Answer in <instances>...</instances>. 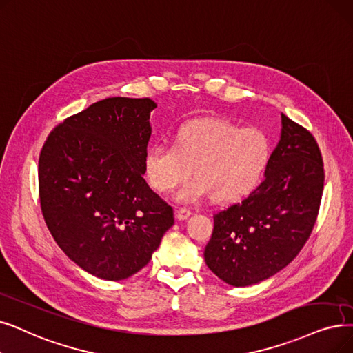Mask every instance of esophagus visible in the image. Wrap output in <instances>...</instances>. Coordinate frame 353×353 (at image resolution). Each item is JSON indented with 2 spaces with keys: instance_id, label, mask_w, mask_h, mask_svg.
<instances>
[{
  "instance_id": "obj_1",
  "label": "esophagus",
  "mask_w": 353,
  "mask_h": 353,
  "mask_svg": "<svg viewBox=\"0 0 353 353\" xmlns=\"http://www.w3.org/2000/svg\"><path fill=\"white\" fill-rule=\"evenodd\" d=\"M190 214H192V212H190L189 209H186V208H180V209L176 210V218H177L179 221H186V219H189Z\"/></svg>"
}]
</instances>
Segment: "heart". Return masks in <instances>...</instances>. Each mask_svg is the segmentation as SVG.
Listing matches in <instances>:
<instances>
[{"label":"heart","mask_w":353,"mask_h":353,"mask_svg":"<svg viewBox=\"0 0 353 353\" xmlns=\"http://www.w3.org/2000/svg\"><path fill=\"white\" fill-rule=\"evenodd\" d=\"M271 159V143L259 128H242L222 118H205L183 125L174 145L152 144L144 154V173L152 189L168 193L197 176L177 193L183 203L213 197L235 202L261 181Z\"/></svg>","instance_id":"obj_1"}]
</instances>
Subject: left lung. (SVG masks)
Masks as SVG:
<instances>
[{"label": "left lung", "instance_id": "left-lung-1", "mask_svg": "<svg viewBox=\"0 0 353 353\" xmlns=\"http://www.w3.org/2000/svg\"><path fill=\"white\" fill-rule=\"evenodd\" d=\"M323 183L314 137L281 114V137L264 181L242 202L213 214L206 265L234 287L252 285L281 271L313 231Z\"/></svg>", "mask_w": 353, "mask_h": 353}]
</instances>
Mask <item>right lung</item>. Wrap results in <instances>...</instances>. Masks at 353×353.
<instances>
[{"label": "right lung", "instance_id": "add662e5", "mask_svg": "<svg viewBox=\"0 0 353 353\" xmlns=\"http://www.w3.org/2000/svg\"><path fill=\"white\" fill-rule=\"evenodd\" d=\"M150 98H106L66 118L39 159L49 231L86 272L119 281L148 264L174 225L173 208L144 180Z\"/></svg>", "mask_w": 353, "mask_h": 353}]
</instances>
